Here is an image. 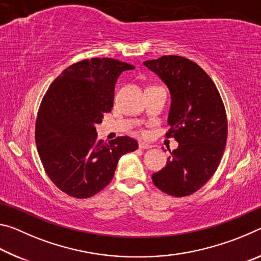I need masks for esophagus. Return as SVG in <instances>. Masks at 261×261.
<instances>
[{"instance_id":"esophagus-1","label":"esophagus","mask_w":261,"mask_h":261,"mask_svg":"<svg viewBox=\"0 0 261 261\" xmlns=\"http://www.w3.org/2000/svg\"><path fill=\"white\" fill-rule=\"evenodd\" d=\"M138 146H139V148H141V149H147V148H151L152 145L145 143V141H139Z\"/></svg>"}]
</instances>
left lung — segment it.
<instances>
[{"label": "left lung", "instance_id": "1", "mask_svg": "<svg viewBox=\"0 0 261 261\" xmlns=\"http://www.w3.org/2000/svg\"><path fill=\"white\" fill-rule=\"evenodd\" d=\"M144 65L169 88L171 127L166 136L178 143L166 167L152 175L153 183L169 196H190L213 176L223 155L228 135L223 101L211 77L191 60L166 55Z\"/></svg>", "mask_w": 261, "mask_h": 261}]
</instances>
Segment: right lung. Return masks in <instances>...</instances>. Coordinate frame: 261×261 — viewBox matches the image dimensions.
I'll list each match as a JSON object with an SVG mask.
<instances>
[{"instance_id":"1","label":"right lung","mask_w":261,"mask_h":261,"mask_svg":"<svg viewBox=\"0 0 261 261\" xmlns=\"http://www.w3.org/2000/svg\"><path fill=\"white\" fill-rule=\"evenodd\" d=\"M135 69L115 59L83 60L70 65L48 88L35 122V143L48 177L61 191L84 199L105 189L118 159L138 143L127 136L103 143L95 125L114 105L123 71Z\"/></svg>"}]
</instances>
